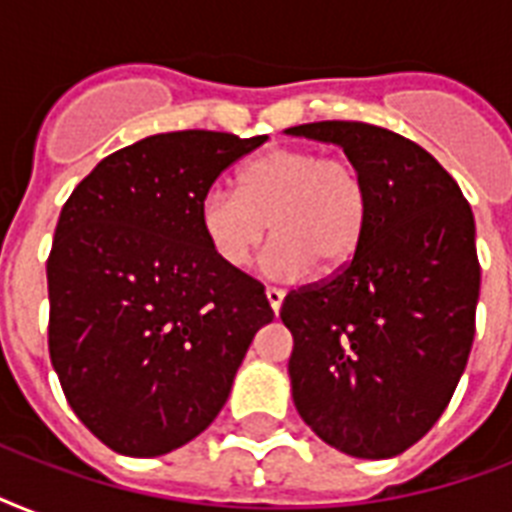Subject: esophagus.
<instances>
[{
	"label": "esophagus",
	"instance_id": "34e87169",
	"mask_svg": "<svg viewBox=\"0 0 512 512\" xmlns=\"http://www.w3.org/2000/svg\"><path fill=\"white\" fill-rule=\"evenodd\" d=\"M265 297H268V305H271V311L279 316L281 303H284V292H281V289H276V287H268V289H265Z\"/></svg>",
	"mask_w": 512,
	"mask_h": 512
}]
</instances>
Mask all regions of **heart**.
<instances>
[{"label": "heart", "instance_id": "1", "mask_svg": "<svg viewBox=\"0 0 512 512\" xmlns=\"http://www.w3.org/2000/svg\"><path fill=\"white\" fill-rule=\"evenodd\" d=\"M199 231L212 255L239 271L276 233L263 255L271 279L292 281L340 271L356 257L369 223V188L342 156L308 148H271L241 167L236 191L212 185L199 201Z\"/></svg>", "mask_w": 512, "mask_h": 512}]
</instances>
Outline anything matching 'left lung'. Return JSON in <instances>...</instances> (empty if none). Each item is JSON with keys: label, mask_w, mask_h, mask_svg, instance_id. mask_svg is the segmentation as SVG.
I'll return each instance as SVG.
<instances>
[{"label": "left lung", "mask_w": 512, "mask_h": 512, "mask_svg": "<svg viewBox=\"0 0 512 512\" xmlns=\"http://www.w3.org/2000/svg\"><path fill=\"white\" fill-rule=\"evenodd\" d=\"M287 135L335 143L369 188L356 257L324 284L289 292L292 401L337 452L388 460L444 414L476 335V220L454 177L412 140L364 122Z\"/></svg>", "instance_id": "left-lung-1"}]
</instances>
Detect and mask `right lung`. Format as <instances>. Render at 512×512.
<instances>
[{
  "instance_id": "add662e5",
  "label": "right lung",
  "mask_w": 512,
  "mask_h": 512,
  "mask_svg": "<svg viewBox=\"0 0 512 512\" xmlns=\"http://www.w3.org/2000/svg\"><path fill=\"white\" fill-rule=\"evenodd\" d=\"M265 135L185 130L106 156L60 209L47 260L50 358L76 417L124 457L204 433L228 401L265 289L225 268L199 201Z\"/></svg>"
}]
</instances>
